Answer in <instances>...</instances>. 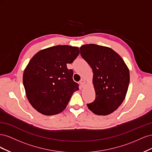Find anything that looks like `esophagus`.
<instances>
[{"instance_id": "obj_1", "label": "esophagus", "mask_w": 152, "mask_h": 152, "mask_svg": "<svg viewBox=\"0 0 152 152\" xmlns=\"http://www.w3.org/2000/svg\"><path fill=\"white\" fill-rule=\"evenodd\" d=\"M85 84H86V81H85L84 80L81 79V80H80V86H81L82 87H83V86L85 85Z\"/></svg>"}]
</instances>
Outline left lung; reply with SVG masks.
<instances>
[{"label":"left lung","mask_w":152,"mask_h":152,"mask_svg":"<svg viewBox=\"0 0 152 152\" xmlns=\"http://www.w3.org/2000/svg\"><path fill=\"white\" fill-rule=\"evenodd\" d=\"M80 50L93 72L96 98L87 106L99 115L112 113L125 99L130 80L128 68L122 58L109 48L87 44Z\"/></svg>","instance_id":"left-lung-1"}]
</instances>
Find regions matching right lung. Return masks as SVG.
<instances>
[{
    "mask_svg": "<svg viewBox=\"0 0 152 152\" xmlns=\"http://www.w3.org/2000/svg\"><path fill=\"white\" fill-rule=\"evenodd\" d=\"M79 53L76 47L56 45L40 50L31 59L23 82L26 97L37 111L53 115L65 109L73 93L79 90L66 64L72 63Z\"/></svg>",
    "mask_w": 152,
    "mask_h": 152,
    "instance_id": "add662e5",
    "label": "right lung"
}]
</instances>
